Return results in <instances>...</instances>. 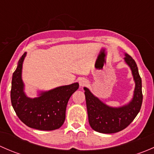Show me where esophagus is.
Segmentation results:
<instances>
[{
  "label": "esophagus",
  "mask_w": 154,
  "mask_h": 154,
  "mask_svg": "<svg viewBox=\"0 0 154 154\" xmlns=\"http://www.w3.org/2000/svg\"><path fill=\"white\" fill-rule=\"evenodd\" d=\"M87 83H88V81H87L86 79L80 78V80H79V84H80V87H83V86H86Z\"/></svg>",
  "instance_id": "obj_1"
}]
</instances>
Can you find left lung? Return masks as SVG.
Wrapping results in <instances>:
<instances>
[{
  "label": "left lung",
  "mask_w": 154,
  "mask_h": 154,
  "mask_svg": "<svg viewBox=\"0 0 154 154\" xmlns=\"http://www.w3.org/2000/svg\"><path fill=\"white\" fill-rule=\"evenodd\" d=\"M124 58L126 64L131 70L135 88L133 98L122 106H110L84 87L88 122L91 128L101 133H115L126 128L140 111L142 103V79L139 74L135 60L127 54Z\"/></svg>",
  "instance_id": "8db88e82"
}]
</instances>
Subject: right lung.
I'll return each mask as SVG.
<instances>
[{"mask_svg":"<svg viewBox=\"0 0 154 154\" xmlns=\"http://www.w3.org/2000/svg\"><path fill=\"white\" fill-rule=\"evenodd\" d=\"M26 56L27 53H24L20 58L12 74L10 93L12 107L20 120L29 127L48 131L59 129L66 119L68 100L78 89L79 83L40 91L34 98L28 97L22 80L23 63Z\"/></svg>","mask_w":154,"mask_h":154,"instance_id":"obj_1","label":"right lung"}]
</instances>
